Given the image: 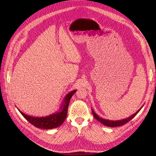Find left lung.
Listing matches in <instances>:
<instances>
[{"mask_svg": "<svg viewBox=\"0 0 156 156\" xmlns=\"http://www.w3.org/2000/svg\"><path fill=\"white\" fill-rule=\"evenodd\" d=\"M143 105H142V107L138 110L136 112H135L134 114H133L132 115H131L130 116L123 119H120V120H109V119H106L104 118H102L101 117H100L94 111L92 108V112H93V114L94 117L95 118V119H96V120L99 121V122L103 124L104 125L107 126H110V127H116V126H122L123 125H125V123H126L127 122H129V121H130L132 118H134L136 115L140 111L141 109L142 108Z\"/></svg>", "mask_w": 156, "mask_h": 156, "instance_id": "8db88e82", "label": "left lung"}]
</instances>
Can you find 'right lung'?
<instances>
[{
    "mask_svg": "<svg viewBox=\"0 0 156 156\" xmlns=\"http://www.w3.org/2000/svg\"><path fill=\"white\" fill-rule=\"evenodd\" d=\"M76 90H73L70 92V93L67 94V95L64 97V98H63L62 104L59 107V110L47 116H31L22 112L19 108L18 110L20 111L21 114L24 116L25 119H26L29 122L34 126H36V127L46 130L53 129L60 126L65 121L67 115V110L69 101H70V100L73 95L76 93Z\"/></svg>",
    "mask_w": 156,
    "mask_h": 156,
    "instance_id": "obj_1",
    "label": "right lung"
}]
</instances>
